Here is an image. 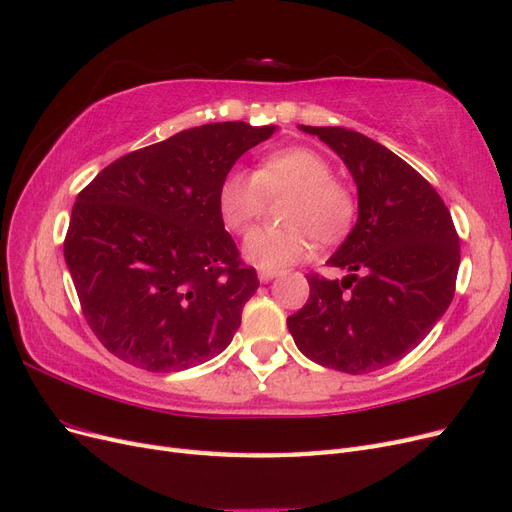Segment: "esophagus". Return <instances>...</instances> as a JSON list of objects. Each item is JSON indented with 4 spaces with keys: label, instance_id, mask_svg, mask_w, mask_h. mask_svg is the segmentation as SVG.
<instances>
[{
    "label": "esophagus",
    "instance_id": "obj_1",
    "mask_svg": "<svg viewBox=\"0 0 512 512\" xmlns=\"http://www.w3.org/2000/svg\"><path fill=\"white\" fill-rule=\"evenodd\" d=\"M277 275H280V271H273V269H260V271H258L260 282H271L273 277H277Z\"/></svg>",
    "mask_w": 512,
    "mask_h": 512
}]
</instances>
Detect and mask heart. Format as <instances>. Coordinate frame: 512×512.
<instances>
[{
	"label": "heart",
	"mask_w": 512,
	"mask_h": 512,
	"mask_svg": "<svg viewBox=\"0 0 512 512\" xmlns=\"http://www.w3.org/2000/svg\"><path fill=\"white\" fill-rule=\"evenodd\" d=\"M290 194L280 228H258L245 239V256L262 269L294 265L314 250V237L335 243L348 235L359 198L352 185L335 177L327 156L303 145L275 149L260 160L256 173L230 170L220 183L218 211L235 232L250 230L269 198Z\"/></svg>",
	"instance_id": "obj_1"
}]
</instances>
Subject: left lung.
<instances>
[{
  "label": "left lung",
  "mask_w": 512,
  "mask_h": 512,
  "mask_svg": "<svg viewBox=\"0 0 512 512\" xmlns=\"http://www.w3.org/2000/svg\"><path fill=\"white\" fill-rule=\"evenodd\" d=\"M301 130L348 166L359 220L327 262L348 275L309 273V299L286 324L307 359L367 374L404 359L451 305L459 237L440 194L393 151L346 128Z\"/></svg>",
  "instance_id": "obj_1"
}]
</instances>
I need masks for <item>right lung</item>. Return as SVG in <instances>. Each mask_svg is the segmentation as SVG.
Returning <instances> with one entry per match:
<instances>
[{
  "label": "right lung",
  "instance_id": "1",
  "mask_svg": "<svg viewBox=\"0 0 512 512\" xmlns=\"http://www.w3.org/2000/svg\"><path fill=\"white\" fill-rule=\"evenodd\" d=\"M275 126L207 123L126 153L76 196L64 256L117 359L181 371L220 354L258 288L218 211L220 183Z\"/></svg>",
  "mask_w": 512,
  "mask_h": 512
}]
</instances>
